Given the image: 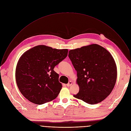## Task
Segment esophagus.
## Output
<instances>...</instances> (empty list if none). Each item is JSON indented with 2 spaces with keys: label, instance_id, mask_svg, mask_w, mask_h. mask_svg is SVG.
I'll list each match as a JSON object with an SVG mask.
<instances>
[{
  "label": "esophagus",
  "instance_id": "obj_1",
  "mask_svg": "<svg viewBox=\"0 0 131 131\" xmlns=\"http://www.w3.org/2000/svg\"><path fill=\"white\" fill-rule=\"evenodd\" d=\"M72 84V82L71 81H70L66 84V86H68V87H69V86H70Z\"/></svg>",
  "mask_w": 131,
  "mask_h": 131
}]
</instances>
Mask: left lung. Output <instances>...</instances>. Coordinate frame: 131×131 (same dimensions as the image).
<instances>
[{
  "label": "left lung",
  "mask_w": 131,
  "mask_h": 131,
  "mask_svg": "<svg viewBox=\"0 0 131 131\" xmlns=\"http://www.w3.org/2000/svg\"><path fill=\"white\" fill-rule=\"evenodd\" d=\"M68 57L77 71L79 91L73 96L93 105L104 100L116 84L115 60L104 48L92 44L69 51Z\"/></svg>",
  "instance_id": "8db88e82"
}]
</instances>
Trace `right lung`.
Instances as JSON below:
<instances>
[{"label": "right lung", "instance_id": "1", "mask_svg": "<svg viewBox=\"0 0 131 131\" xmlns=\"http://www.w3.org/2000/svg\"><path fill=\"white\" fill-rule=\"evenodd\" d=\"M67 54L68 49L39 45L21 56L16 67L15 79L18 89L26 99L41 105L57 98L62 85L54 68Z\"/></svg>", "mask_w": 131, "mask_h": 131}]
</instances>
